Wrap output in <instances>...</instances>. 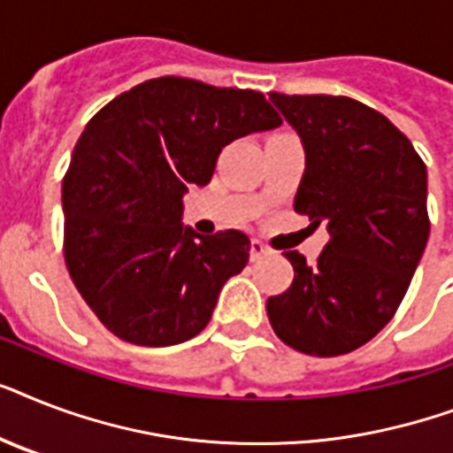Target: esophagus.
I'll return each instance as SVG.
<instances>
[{"label":"esophagus","instance_id":"obj_1","mask_svg":"<svg viewBox=\"0 0 453 453\" xmlns=\"http://www.w3.org/2000/svg\"><path fill=\"white\" fill-rule=\"evenodd\" d=\"M249 254H251V261H256V258H261V256L270 254V249L265 247L261 240H251V249H249Z\"/></svg>","mask_w":453,"mask_h":453}]
</instances>
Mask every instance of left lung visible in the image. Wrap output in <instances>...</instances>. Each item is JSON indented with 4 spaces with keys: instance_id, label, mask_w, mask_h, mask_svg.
Listing matches in <instances>:
<instances>
[{
    "instance_id": "1",
    "label": "left lung",
    "mask_w": 453,
    "mask_h": 453,
    "mask_svg": "<svg viewBox=\"0 0 453 453\" xmlns=\"http://www.w3.org/2000/svg\"><path fill=\"white\" fill-rule=\"evenodd\" d=\"M305 150L294 211L326 223L312 265L287 251L294 282L268 298L284 343L336 357L372 341L400 308L430 234L428 173L388 117L348 96L270 94Z\"/></svg>"
}]
</instances>
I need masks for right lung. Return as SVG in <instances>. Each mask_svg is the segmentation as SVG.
<instances>
[{
    "label": "right lung",
    "instance_id": "add662e5",
    "mask_svg": "<svg viewBox=\"0 0 453 453\" xmlns=\"http://www.w3.org/2000/svg\"><path fill=\"white\" fill-rule=\"evenodd\" d=\"M280 124L261 91L185 77L143 81L91 117L63 178V251L105 329L148 348L204 329L251 242L183 227V195L211 180L234 138Z\"/></svg>",
    "mask_w": 453,
    "mask_h": 453
}]
</instances>
